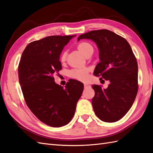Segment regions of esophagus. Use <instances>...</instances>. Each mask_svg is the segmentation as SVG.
<instances>
[{
    "instance_id": "1",
    "label": "esophagus",
    "mask_w": 153,
    "mask_h": 153,
    "mask_svg": "<svg viewBox=\"0 0 153 153\" xmlns=\"http://www.w3.org/2000/svg\"><path fill=\"white\" fill-rule=\"evenodd\" d=\"M89 84H87V83H84V87H85V88H86V87H89Z\"/></svg>"
}]
</instances>
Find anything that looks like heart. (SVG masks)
<instances>
[{
	"mask_svg": "<svg viewBox=\"0 0 153 153\" xmlns=\"http://www.w3.org/2000/svg\"><path fill=\"white\" fill-rule=\"evenodd\" d=\"M77 48L83 55L87 57L89 54L93 53V47L91 45L87 42H82L77 45ZM66 53L64 52L60 56V61L62 62L66 61ZM69 76L71 78L79 81H85L88 78L89 70L87 68H75L70 71Z\"/></svg>",
	"mask_w": 153,
	"mask_h": 153,
	"instance_id": "heart-1",
	"label": "heart"
}]
</instances>
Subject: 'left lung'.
Wrapping results in <instances>:
<instances>
[{"mask_svg": "<svg viewBox=\"0 0 153 153\" xmlns=\"http://www.w3.org/2000/svg\"><path fill=\"white\" fill-rule=\"evenodd\" d=\"M95 42L100 62L93 74L109 80L107 89L93 85L92 105L96 116L103 122H115L131 108L138 91V66L130 45L124 38L108 30H94L81 35Z\"/></svg>", "mask_w": 153, "mask_h": 153, "instance_id": "obj_1", "label": "left lung"}]
</instances>
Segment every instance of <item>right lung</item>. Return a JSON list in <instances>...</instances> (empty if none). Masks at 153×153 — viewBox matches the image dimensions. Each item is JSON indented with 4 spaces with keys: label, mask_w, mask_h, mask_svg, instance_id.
Wrapping results in <instances>:
<instances>
[{
    "label": "right lung",
    "mask_w": 153,
    "mask_h": 153,
    "mask_svg": "<svg viewBox=\"0 0 153 153\" xmlns=\"http://www.w3.org/2000/svg\"><path fill=\"white\" fill-rule=\"evenodd\" d=\"M76 35H53L29 43L18 66L19 82L28 108L45 124L59 128L68 124L75 114L83 84L70 79L64 88L54 82L62 69L60 55Z\"/></svg>",
    "instance_id": "right-lung-1"
}]
</instances>
